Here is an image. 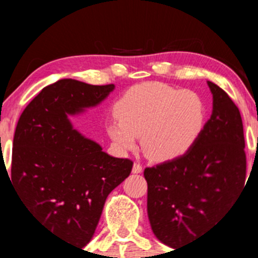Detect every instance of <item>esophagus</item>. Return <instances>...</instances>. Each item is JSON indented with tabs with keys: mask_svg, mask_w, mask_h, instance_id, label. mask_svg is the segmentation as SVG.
I'll list each match as a JSON object with an SVG mask.
<instances>
[{
	"mask_svg": "<svg viewBox=\"0 0 258 258\" xmlns=\"http://www.w3.org/2000/svg\"><path fill=\"white\" fill-rule=\"evenodd\" d=\"M132 172L134 173H141L142 172V166L140 163H134V167H132Z\"/></svg>",
	"mask_w": 258,
	"mask_h": 258,
	"instance_id": "1",
	"label": "esophagus"
}]
</instances>
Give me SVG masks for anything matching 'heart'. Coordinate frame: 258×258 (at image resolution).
I'll return each mask as SVG.
<instances>
[{
    "instance_id": "b5f03b06",
    "label": "heart",
    "mask_w": 258,
    "mask_h": 258,
    "mask_svg": "<svg viewBox=\"0 0 258 258\" xmlns=\"http://www.w3.org/2000/svg\"><path fill=\"white\" fill-rule=\"evenodd\" d=\"M117 118L107 134L122 151L132 150L141 136L145 155L168 161L183 155L199 139L206 108L194 91L177 90L162 82H146L127 90L114 105Z\"/></svg>"
}]
</instances>
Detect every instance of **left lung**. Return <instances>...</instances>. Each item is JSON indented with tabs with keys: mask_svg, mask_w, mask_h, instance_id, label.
I'll return each instance as SVG.
<instances>
[{
	"mask_svg": "<svg viewBox=\"0 0 258 258\" xmlns=\"http://www.w3.org/2000/svg\"><path fill=\"white\" fill-rule=\"evenodd\" d=\"M207 83L213 110L199 139L184 155L144 172L151 228L176 249L212 228L246 181L241 113L222 88Z\"/></svg>",
	"mask_w": 258,
	"mask_h": 258,
	"instance_id": "left-lung-1",
	"label": "left lung"
}]
</instances>
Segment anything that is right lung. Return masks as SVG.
<instances>
[{"label":"right lung","mask_w":258,"mask_h":258,"mask_svg":"<svg viewBox=\"0 0 258 258\" xmlns=\"http://www.w3.org/2000/svg\"><path fill=\"white\" fill-rule=\"evenodd\" d=\"M113 88L57 81L28 103L15 131L11 181L22 204L49 233L81 248L134 162L103 152L72 127L69 114L97 106Z\"/></svg>","instance_id":"add662e5"}]
</instances>
